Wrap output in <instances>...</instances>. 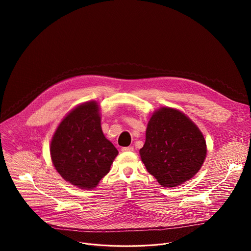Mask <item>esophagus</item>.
Listing matches in <instances>:
<instances>
[{
	"instance_id": "34e87169",
	"label": "esophagus",
	"mask_w": 251,
	"mask_h": 251,
	"mask_svg": "<svg viewBox=\"0 0 251 251\" xmlns=\"http://www.w3.org/2000/svg\"><path fill=\"white\" fill-rule=\"evenodd\" d=\"M121 151L123 152H127V151H133L134 149H133V147H126V148H122Z\"/></svg>"
}]
</instances>
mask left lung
<instances>
[{
  "mask_svg": "<svg viewBox=\"0 0 251 251\" xmlns=\"http://www.w3.org/2000/svg\"><path fill=\"white\" fill-rule=\"evenodd\" d=\"M146 135V143L139 151L141 161L162 186H178L201 168L206 155L205 140L183 113L170 108L156 111Z\"/></svg>",
  "mask_w": 251,
  "mask_h": 251,
  "instance_id": "1",
  "label": "left lung"
}]
</instances>
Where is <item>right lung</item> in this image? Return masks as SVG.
<instances>
[{
	"mask_svg": "<svg viewBox=\"0 0 251 251\" xmlns=\"http://www.w3.org/2000/svg\"><path fill=\"white\" fill-rule=\"evenodd\" d=\"M118 154L104 137L96 101L78 105L60 123L50 142V156L58 173L81 189L95 188L109 173Z\"/></svg>",
	"mask_w": 251,
	"mask_h": 251,
	"instance_id": "add662e5",
	"label": "right lung"
}]
</instances>
